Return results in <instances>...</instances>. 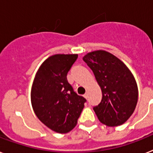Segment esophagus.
I'll return each instance as SVG.
<instances>
[{
    "mask_svg": "<svg viewBox=\"0 0 153 153\" xmlns=\"http://www.w3.org/2000/svg\"><path fill=\"white\" fill-rule=\"evenodd\" d=\"M85 99L88 98V93H85V94H84V96H83Z\"/></svg>",
    "mask_w": 153,
    "mask_h": 153,
    "instance_id": "obj_1",
    "label": "esophagus"
}]
</instances>
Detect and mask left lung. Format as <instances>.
I'll list each match as a JSON object with an SVG mask.
<instances>
[{
  "mask_svg": "<svg viewBox=\"0 0 153 153\" xmlns=\"http://www.w3.org/2000/svg\"><path fill=\"white\" fill-rule=\"evenodd\" d=\"M102 91L93 110L99 120L109 127L121 125L134 113L138 91L134 75L123 61L107 51H96L83 57Z\"/></svg>",
  "mask_w": 153,
  "mask_h": 153,
  "instance_id": "obj_1",
  "label": "left lung"
}]
</instances>
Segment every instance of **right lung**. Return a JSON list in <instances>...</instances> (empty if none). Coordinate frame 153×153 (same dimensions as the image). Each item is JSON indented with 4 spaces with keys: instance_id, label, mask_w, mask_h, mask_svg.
I'll return each mask as SVG.
<instances>
[{
    "instance_id": "1",
    "label": "right lung",
    "mask_w": 153,
    "mask_h": 153,
    "mask_svg": "<svg viewBox=\"0 0 153 153\" xmlns=\"http://www.w3.org/2000/svg\"><path fill=\"white\" fill-rule=\"evenodd\" d=\"M78 54H54L40 65L31 89V102L36 115L47 128L60 134L71 131L86 100L74 92L67 74Z\"/></svg>"
}]
</instances>
